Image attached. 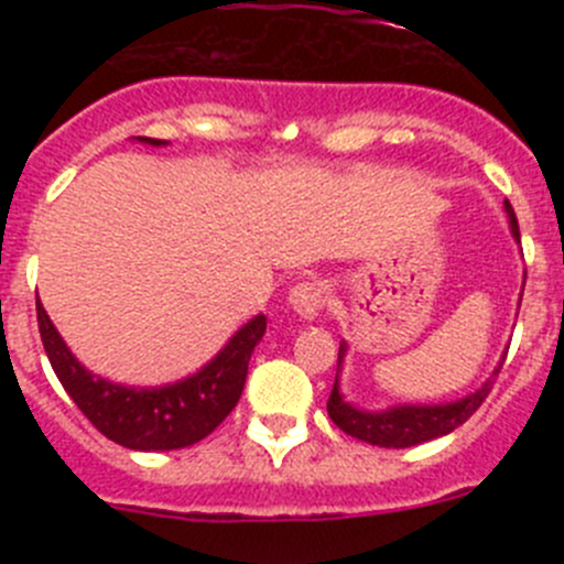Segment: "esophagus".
I'll return each mask as SVG.
<instances>
[{"label": "esophagus", "instance_id": "1", "mask_svg": "<svg viewBox=\"0 0 564 564\" xmlns=\"http://www.w3.org/2000/svg\"><path fill=\"white\" fill-rule=\"evenodd\" d=\"M289 303L303 318H316L327 303V286L322 281H303L292 289Z\"/></svg>", "mask_w": 564, "mask_h": 564}]
</instances>
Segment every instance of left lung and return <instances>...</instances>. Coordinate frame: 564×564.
<instances>
[{
	"mask_svg": "<svg viewBox=\"0 0 564 564\" xmlns=\"http://www.w3.org/2000/svg\"><path fill=\"white\" fill-rule=\"evenodd\" d=\"M505 209H508L513 237L516 240H521L519 220H516V213L513 207H510V202H505ZM344 351L346 346L340 344L338 360L344 357ZM499 368L480 390L460 398L456 403H442V406H395L390 409V412H360V409L349 406V403L340 398L338 377H335L333 392H329L327 398V412L329 417H333V423L338 425L344 434L355 436V440L371 442V445H379V447H412V445H420V442H429V440H436V436L451 434V431H456L458 425H464L466 420L480 409V403L488 398Z\"/></svg>",
	"mask_w": 564,
	"mask_h": 564,
	"instance_id": "obj_1",
	"label": "left lung"
}]
</instances>
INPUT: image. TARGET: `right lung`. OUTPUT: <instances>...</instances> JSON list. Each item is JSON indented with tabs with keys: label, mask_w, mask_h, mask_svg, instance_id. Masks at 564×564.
I'll use <instances>...</instances> for the list:
<instances>
[{
	"label": "right lung",
	"mask_w": 564,
	"mask_h": 564,
	"mask_svg": "<svg viewBox=\"0 0 564 564\" xmlns=\"http://www.w3.org/2000/svg\"><path fill=\"white\" fill-rule=\"evenodd\" d=\"M161 147V139H141ZM37 327L51 368L84 417L117 445L130 451H176L213 434L237 406L248 377L253 346L267 329V318H250L213 362L169 388L135 390L93 377L59 338L37 300Z\"/></svg>",
	"instance_id": "add662e5"
}]
</instances>
